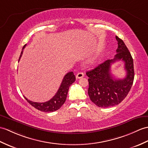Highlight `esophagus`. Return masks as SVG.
Instances as JSON below:
<instances>
[{
	"mask_svg": "<svg viewBox=\"0 0 148 148\" xmlns=\"http://www.w3.org/2000/svg\"><path fill=\"white\" fill-rule=\"evenodd\" d=\"M84 76L83 73H78L76 75V79H80Z\"/></svg>",
	"mask_w": 148,
	"mask_h": 148,
	"instance_id": "esophagus-1",
	"label": "esophagus"
}]
</instances>
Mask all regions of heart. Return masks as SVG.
Segmentation results:
<instances>
[{
  "label": "heart",
  "instance_id": "b5f03b06",
  "mask_svg": "<svg viewBox=\"0 0 148 148\" xmlns=\"http://www.w3.org/2000/svg\"><path fill=\"white\" fill-rule=\"evenodd\" d=\"M96 61H97V58L95 57V58H92V59L91 60V62L92 64H94V63L96 62Z\"/></svg>",
  "mask_w": 148,
  "mask_h": 148
}]
</instances>
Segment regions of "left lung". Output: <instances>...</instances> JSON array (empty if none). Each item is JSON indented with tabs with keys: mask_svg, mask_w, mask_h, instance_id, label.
I'll return each mask as SVG.
<instances>
[{
	"mask_svg": "<svg viewBox=\"0 0 148 148\" xmlns=\"http://www.w3.org/2000/svg\"><path fill=\"white\" fill-rule=\"evenodd\" d=\"M118 48L113 59L107 60L98 65L94 69L86 72L89 77L88 95L91 100L101 108L115 106L121 103L128 95L134 78L133 58L123 40L116 36ZM125 62L126 75L117 80L111 74V65L116 61Z\"/></svg>",
	"mask_w": 148,
	"mask_h": 148,
	"instance_id": "obj_1",
	"label": "left lung"
}]
</instances>
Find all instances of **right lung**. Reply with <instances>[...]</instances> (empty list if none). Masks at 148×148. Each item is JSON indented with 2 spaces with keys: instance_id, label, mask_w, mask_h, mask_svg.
Here are the masks:
<instances>
[{
  "instance_id": "1",
  "label": "right lung",
  "mask_w": 148,
  "mask_h": 148,
  "mask_svg": "<svg viewBox=\"0 0 148 148\" xmlns=\"http://www.w3.org/2000/svg\"><path fill=\"white\" fill-rule=\"evenodd\" d=\"M23 47V50L21 53L19 60H20L21 57L22 56L23 49L25 48V46ZM75 81V77L73 73V72H69L67 73L63 78L62 82L60 84V88H58L57 92H56V95L50 99L49 101L44 102V103H38V102H33L27 99L25 97V98L29 103L32 105L33 107H35L38 110H40L44 112H52L57 110L59 109L62 105L66 101L67 98V92L70 86Z\"/></svg>"
}]
</instances>
